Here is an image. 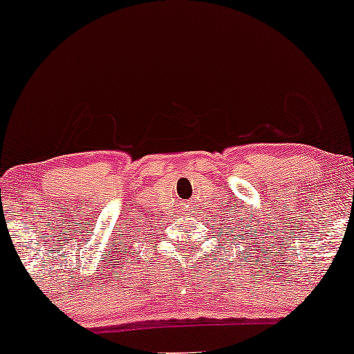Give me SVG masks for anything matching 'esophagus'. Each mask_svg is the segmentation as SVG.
Here are the masks:
<instances>
[{
    "mask_svg": "<svg viewBox=\"0 0 354 354\" xmlns=\"http://www.w3.org/2000/svg\"><path fill=\"white\" fill-rule=\"evenodd\" d=\"M186 215H189V209H188V212H186ZM192 216H193V213H192Z\"/></svg>",
    "mask_w": 354,
    "mask_h": 354,
    "instance_id": "obj_1",
    "label": "esophagus"
}]
</instances>
